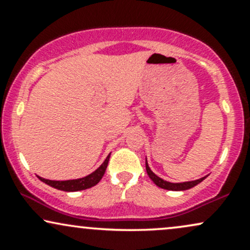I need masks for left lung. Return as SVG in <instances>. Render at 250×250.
I'll return each mask as SVG.
<instances>
[{
    "label": "left lung",
    "instance_id": "1",
    "mask_svg": "<svg viewBox=\"0 0 250 250\" xmlns=\"http://www.w3.org/2000/svg\"><path fill=\"white\" fill-rule=\"evenodd\" d=\"M146 170H147L148 176L150 177V180L153 181L155 185L157 187L162 188V189H167V190H175V191H180V190H187V189H190L195 187L196 185H199L200 182H202L206 177H201L199 180H194V181H187V182H180V183H173V182H168V181L161 179V177L157 176L156 174L153 173L150 168H149V165L147 162V159H146Z\"/></svg>",
    "mask_w": 250,
    "mask_h": 250
}]
</instances>
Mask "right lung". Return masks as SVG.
<instances>
[{"label": "right lung", "instance_id": "obj_1", "mask_svg": "<svg viewBox=\"0 0 250 250\" xmlns=\"http://www.w3.org/2000/svg\"><path fill=\"white\" fill-rule=\"evenodd\" d=\"M109 157L110 154L105 157L104 162L96 169L95 171H93L91 174L87 175V176L81 177V179H75V180H67V181H54V180H47L43 179L41 176H37L42 182H44L45 185L50 186V187L59 189V190L63 191H79V190H84V189L91 188L94 186L97 185L100 182V180L102 179V176L105 173V169H107Z\"/></svg>", "mask_w": 250, "mask_h": 250}]
</instances>
